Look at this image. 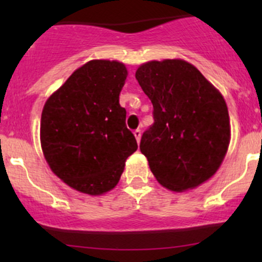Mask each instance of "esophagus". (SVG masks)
Listing matches in <instances>:
<instances>
[{
  "label": "esophagus",
  "mask_w": 262,
  "mask_h": 262,
  "mask_svg": "<svg viewBox=\"0 0 262 262\" xmlns=\"http://www.w3.org/2000/svg\"><path fill=\"white\" fill-rule=\"evenodd\" d=\"M141 136H142L141 129H136V130H134V137H136V139L138 143H139V141H141Z\"/></svg>",
  "instance_id": "obj_1"
}]
</instances>
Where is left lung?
Masks as SVG:
<instances>
[{
	"label": "left lung",
	"instance_id": "8db88e82",
	"mask_svg": "<svg viewBox=\"0 0 262 262\" xmlns=\"http://www.w3.org/2000/svg\"><path fill=\"white\" fill-rule=\"evenodd\" d=\"M136 78L153 105L155 123L143 133L139 148L157 181L184 191L212 178L231 138L223 96L181 59L144 63Z\"/></svg>",
	"mask_w": 262,
	"mask_h": 262
}]
</instances>
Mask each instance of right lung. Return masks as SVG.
Listing matches in <instances>:
<instances>
[{
    "label": "right lung",
    "mask_w": 262,
    "mask_h": 262,
    "mask_svg": "<svg viewBox=\"0 0 262 262\" xmlns=\"http://www.w3.org/2000/svg\"><path fill=\"white\" fill-rule=\"evenodd\" d=\"M126 76L123 63L90 60L44 105L40 141L47 162L60 180L84 194L112 190L138 148L119 104Z\"/></svg>",
    "instance_id": "obj_1"
}]
</instances>
